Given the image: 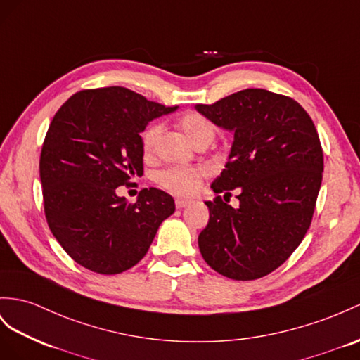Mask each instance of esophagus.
Instances as JSON below:
<instances>
[{
    "label": "esophagus",
    "instance_id": "1",
    "mask_svg": "<svg viewBox=\"0 0 360 360\" xmlns=\"http://www.w3.org/2000/svg\"><path fill=\"white\" fill-rule=\"evenodd\" d=\"M190 204H191V200H187V199H176V200H174V205H176V208H186Z\"/></svg>",
    "mask_w": 360,
    "mask_h": 360
}]
</instances>
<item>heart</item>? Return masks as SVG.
I'll return each instance as SVG.
<instances>
[{
  "label": "heart",
  "instance_id": "obj_1",
  "mask_svg": "<svg viewBox=\"0 0 360 360\" xmlns=\"http://www.w3.org/2000/svg\"><path fill=\"white\" fill-rule=\"evenodd\" d=\"M178 126L186 134L188 140L195 146L208 144L213 141L216 135V127L211 120L196 110H187L178 118ZM162 132L161 123H152L144 129L141 135V144L146 155H152L155 146L158 143ZM202 179H204V170L196 167H170L158 173L156 181L160 186L176 196H190L195 193Z\"/></svg>",
  "mask_w": 360,
  "mask_h": 360
}]
</instances>
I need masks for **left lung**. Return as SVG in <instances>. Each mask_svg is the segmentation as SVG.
Wrapping results in <instances>:
<instances>
[{"mask_svg":"<svg viewBox=\"0 0 360 360\" xmlns=\"http://www.w3.org/2000/svg\"><path fill=\"white\" fill-rule=\"evenodd\" d=\"M234 143L214 193L240 190L238 208L217 196L198 243L204 260L231 280H257L289 259L306 236L321 188L324 156L316 127L288 96L250 88L196 105Z\"/></svg>","mask_w":360,"mask_h":360,"instance_id":"8db88e82","label":"left lung"}]
</instances>
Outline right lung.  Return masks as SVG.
Wrapping results in <instances>:
<instances>
[{
	"mask_svg": "<svg viewBox=\"0 0 360 360\" xmlns=\"http://www.w3.org/2000/svg\"><path fill=\"white\" fill-rule=\"evenodd\" d=\"M176 108L109 86L76 92L53 117L39 160L45 219L84 268L103 275L131 269L173 214L174 200L162 190L143 188L127 204L115 188L143 174L147 123Z\"/></svg>",
	"mask_w": 360,
	"mask_h": 360,
	"instance_id": "add662e5",
	"label": "right lung"
}]
</instances>
